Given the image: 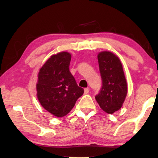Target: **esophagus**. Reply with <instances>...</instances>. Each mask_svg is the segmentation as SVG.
Segmentation results:
<instances>
[{
    "label": "esophagus",
    "instance_id": "esophagus-1",
    "mask_svg": "<svg viewBox=\"0 0 158 158\" xmlns=\"http://www.w3.org/2000/svg\"><path fill=\"white\" fill-rule=\"evenodd\" d=\"M89 93V88H85V89H84V93L85 94H87V93Z\"/></svg>",
    "mask_w": 158,
    "mask_h": 158
}]
</instances>
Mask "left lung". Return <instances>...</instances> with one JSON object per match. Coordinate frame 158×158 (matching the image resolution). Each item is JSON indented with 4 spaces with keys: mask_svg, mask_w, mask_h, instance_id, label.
<instances>
[{
    "mask_svg": "<svg viewBox=\"0 0 158 158\" xmlns=\"http://www.w3.org/2000/svg\"><path fill=\"white\" fill-rule=\"evenodd\" d=\"M98 59L102 85L95 100L104 111L111 114L121 108L126 98V79L121 61L113 53L102 52Z\"/></svg>",
    "mask_w": 158,
    "mask_h": 158,
    "instance_id": "1",
    "label": "left lung"
}]
</instances>
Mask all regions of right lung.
Instances as JSON below:
<instances>
[{
    "label": "right lung",
    "mask_w": 158,
    "mask_h": 158,
    "mask_svg": "<svg viewBox=\"0 0 158 158\" xmlns=\"http://www.w3.org/2000/svg\"><path fill=\"white\" fill-rule=\"evenodd\" d=\"M70 60L71 54L68 52L53 55L38 74V100L47 111L57 117L68 114L84 92L69 71Z\"/></svg>",
    "instance_id": "obj_1"
}]
</instances>
